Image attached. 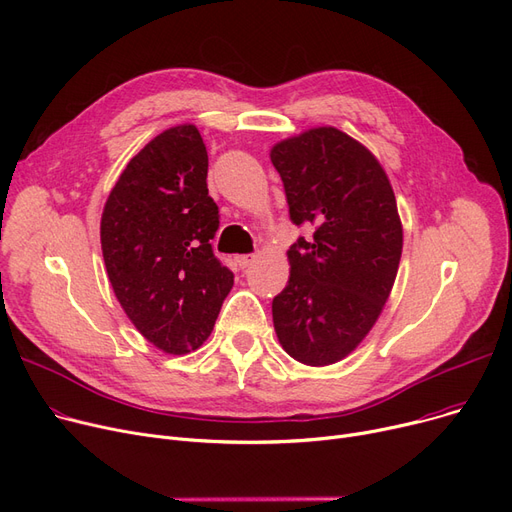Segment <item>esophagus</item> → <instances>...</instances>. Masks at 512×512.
<instances>
[{
	"mask_svg": "<svg viewBox=\"0 0 512 512\" xmlns=\"http://www.w3.org/2000/svg\"><path fill=\"white\" fill-rule=\"evenodd\" d=\"M257 259V253H249V255H236V263L245 270V267H249L253 261Z\"/></svg>",
	"mask_w": 512,
	"mask_h": 512,
	"instance_id": "1",
	"label": "esophagus"
}]
</instances>
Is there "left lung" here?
Instances as JSON below:
<instances>
[{"label":"left lung","mask_w":512,"mask_h":512,"mask_svg":"<svg viewBox=\"0 0 512 512\" xmlns=\"http://www.w3.org/2000/svg\"><path fill=\"white\" fill-rule=\"evenodd\" d=\"M292 224H313L288 249L290 278L272 303L284 351L324 367L351 355L378 321L396 280L402 226L375 155L334 126L274 145Z\"/></svg>","instance_id":"8db88e82"}]
</instances>
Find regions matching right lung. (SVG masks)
Listing matches in <instances>:
<instances>
[{"instance_id": "obj_1", "label": "right lung", "mask_w": 512, "mask_h": 512, "mask_svg": "<svg viewBox=\"0 0 512 512\" xmlns=\"http://www.w3.org/2000/svg\"><path fill=\"white\" fill-rule=\"evenodd\" d=\"M197 126L168 128L134 155L101 215L107 278L151 344L186 355L207 340L234 274L213 255L220 211Z\"/></svg>"}]
</instances>
